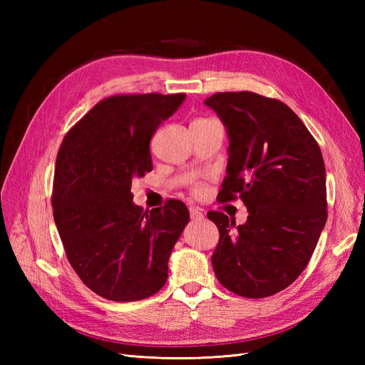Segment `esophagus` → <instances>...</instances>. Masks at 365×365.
Instances as JSON below:
<instances>
[{
	"label": "esophagus",
	"mask_w": 365,
	"mask_h": 365,
	"mask_svg": "<svg viewBox=\"0 0 365 365\" xmlns=\"http://www.w3.org/2000/svg\"><path fill=\"white\" fill-rule=\"evenodd\" d=\"M189 213H190V217H192L193 220H201V219L204 217V215L200 212V210L195 208V207H190V208H189Z\"/></svg>",
	"instance_id": "obj_1"
}]
</instances>
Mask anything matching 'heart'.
<instances>
[{"label":"heart","mask_w":365,"mask_h":365,"mask_svg":"<svg viewBox=\"0 0 365 365\" xmlns=\"http://www.w3.org/2000/svg\"><path fill=\"white\" fill-rule=\"evenodd\" d=\"M195 192H200V187H195Z\"/></svg>","instance_id":"obj_1"}]
</instances>
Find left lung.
Returning a JSON list of instances; mask_svg holds the SVG:
<instances>
[{
    "instance_id": "left-lung-1",
    "label": "left lung",
    "mask_w": 365,
    "mask_h": 365,
    "mask_svg": "<svg viewBox=\"0 0 365 365\" xmlns=\"http://www.w3.org/2000/svg\"><path fill=\"white\" fill-rule=\"evenodd\" d=\"M205 105L230 137L227 176L217 200L244 201L237 225L208 212L219 230L212 256L219 283L264 298L294 283L307 267L327 219L326 169L317 140L292 109L256 93H216Z\"/></svg>"
}]
</instances>
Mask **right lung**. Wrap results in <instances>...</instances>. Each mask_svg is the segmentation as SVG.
I'll list each match as a JSON object with an SVG mask.
<instances>
[{"label": "right lung", "mask_w": 365, "mask_h": 365, "mask_svg": "<svg viewBox=\"0 0 365 365\" xmlns=\"http://www.w3.org/2000/svg\"><path fill=\"white\" fill-rule=\"evenodd\" d=\"M185 94H115L63 137L53 180V217L67 259L86 288L113 302L157 294L189 222L178 200L143 212L130 184L152 170L150 138Z\"/></svg>", "instance_id": "add662e5"}]
</instances>
